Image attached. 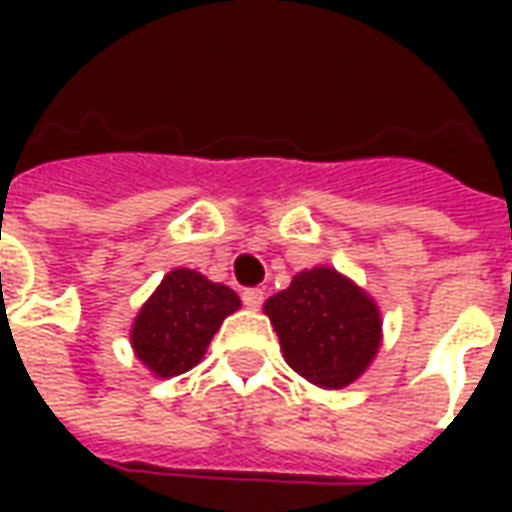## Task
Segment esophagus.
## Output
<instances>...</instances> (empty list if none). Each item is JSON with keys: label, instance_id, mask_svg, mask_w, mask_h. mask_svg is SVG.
I'll return each mask as SVG.
<instances>
[{"label": "esophagus", "instance_id": "34e87169", "mask_svg": "<svg viewBox=\"0 0 512 512\" xmlns=\"http://www.w3.org/2000/svg\"><path fill=\"white\" fill-rule=\"evenodd\" d=\"M241 299H244V304L249 307V310H257V307H263V299H266V293L260 288H246L244 293H241Z\"/></svg>", "mask_w": 512, "mask_h": 512}]
</instances>
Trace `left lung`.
Segmentation results:
<instances>
[{
  "label": "left lung",
  "mask_w": 512,
  "mask_h": 512,
  "mask_svg": "<svg viewBox=\"0 0 512 512\" xmlns=\"http://www.w3.org/2000/svg\"><path fill=\"white\" fill-rule=\"evenodd\" d=\"M266 315L288 365L326 389H340L362 376L378 351V307L332 268L296 274L288 290L266 301Z\"/></svg>",
  "instance_id": "8db88e82"
}]
</instances>
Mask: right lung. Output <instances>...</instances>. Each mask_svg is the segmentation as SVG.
Here are the masks:
<instances>
[{"mask_svg":"<svg viewBox=\"0 0 512 512\" xmlns=\"http://www.w3.org/2000/svg\"><path fill=\"white\" fill-rule=\"evenodd\" d=\"M241 307L233 290L191 268H175L139 310L131 332L136 356L156 376H180L197 365L222 321Z\"/></svg>","mask_w":512,"mask_h":512,"instance_id":"1","label":"right lung"}]
</instances>
